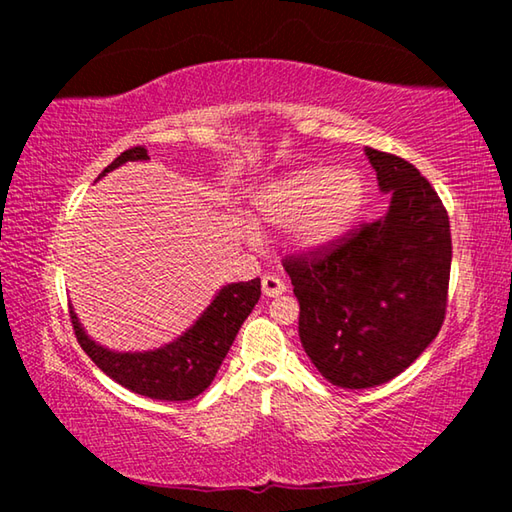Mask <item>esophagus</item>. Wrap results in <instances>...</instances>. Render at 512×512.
Returning <instances> with one entry per match:
<instances>
[{"mask_svg": "<svg viewBox=\"0 0 512 512\" xmlns=\"http://www.w3.org/2000/svg\"><path fill=\"white\" fill-rule=\"evenodd\" d=\"M262 291L268 298H277L287 291V284H284L277 275H264L262 277Z\"/></svg>", "mask_w": 512, "mask_h": 512, "instance_id": "1", "label": "esophagus"}]
</instances>
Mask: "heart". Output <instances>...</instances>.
Here are the masks:
<instances>
[{
	"label": "heart",
	"mask_w": 512,
	"mask_h": 512,
	"mask_svg": "<svg viewBox=\"0 0 512 512\" xmlns=\"http://www.w3.org/2000/svg\"><path fill=\"white\" fill-rule=\"evenodd\" d=\"M363 201L354 171L307 167L257 189V219L280 230H296L302 248H325L350 228Z\"/></svg>",
	"instance_id": "heart-1"
}]
</instances>
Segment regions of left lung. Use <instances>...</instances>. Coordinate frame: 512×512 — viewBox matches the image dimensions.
Instances as JSON below:
<instances>
[{
    "label": "left lung",
    "mask_w": 512,
    "mask_h": 512,
    "mask_svg": "<svg viewBox=\"0 0 512 512\" xmlns=\"http://www.w3.org/2000/svg\"><path fill=\"white\" fill-rule=\"evenodd\" d=\"M366 155L391 192L386 216L282 259L302 348L341 388L386 384L427 350L443 327L452 268L449 216L429 180L393 153Z\"/></svg>",
    "instance_id": "obj_1"
}]
</instances>
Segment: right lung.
Returning <instances> with one entry per match:
<instances>
[{
  "instance_id": "obj_1",
  "label": "right lung",
  "mask_w": 512,
  "mask_h": 512,
  "mask_svg": "<svg viewBox=\"0 0 512 512\" xmlns=\"http://www.w3.org/2000/svg\"><path fill=\"white\" fill-rule=\"evenodd\" d=\"M135 160H149L144 146H133L121 153L99 173V178L121 164ZM259 296H262L259 277L228 284L216 293L210 307L180 339L151 352H112L101 348L83 332L72 309H69V318H72L76 341L81 343L83 352L110 379L137 395L151 397V400L185 402L201 395L212 384L216 370L221 368L239 327L257 305Z\"/></svg>"
}]
</instances>
